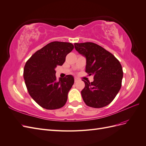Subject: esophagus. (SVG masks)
<instances>
[{
  "mask_svg": "<svg viewBox=\"0 0 146 146\" xmlns=\"http://www.w3.org/2000/svg\"><path fill=\"white\" fill-rule=\"evenodd\" d=\"M77 81H78V79H77V78H74V82H75V83H76Z\"/></svg>",
  "mask_w": 146,
  "mask_h": 146,
  "instance_id": "34e87169",
  "label": "esophagus"
}]
</instances>
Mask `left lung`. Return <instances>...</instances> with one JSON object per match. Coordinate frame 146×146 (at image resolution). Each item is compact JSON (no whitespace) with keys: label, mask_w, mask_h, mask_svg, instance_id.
Masks as SVG:
<instances>
[{"label":"left lung","mask_w":146,"mask_h":146,"mask_svg":"<svg viewBox=\"0 0 146 146\" xmlns=\"http://www.w3.org/2000/svg\"><path fill=\"white\" fill-rule=\"evenodd\" d=\"M75 48L86 59L85 72L94 80L85 82L81 94L89 107L101 108L113 100L121 86L123 69L119 61L108 51L93 42L75 43Z\"/></svg>","instance_id":"8db88e82"}]
</instances>
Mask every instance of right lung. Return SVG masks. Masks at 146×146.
<instances>
[{"label": "right lung", "mask_w": 146, "mask_h": 146, "mask_svg": "<svg viewBox=\"0 0 146 146\" xmlns=\"http://www.w3.org/2000/svg\"><path fill=\"white\" fill-rule=\"evenodd\" d=\"M74 49L71 43L52 42L37 51L27 61L23 76L30 96L42 108L60 109L68 100L74 79L70 75L56 80L55 68L62 66Z\"/></svg>", "instance_id": "obj_1"}]
</instances>
